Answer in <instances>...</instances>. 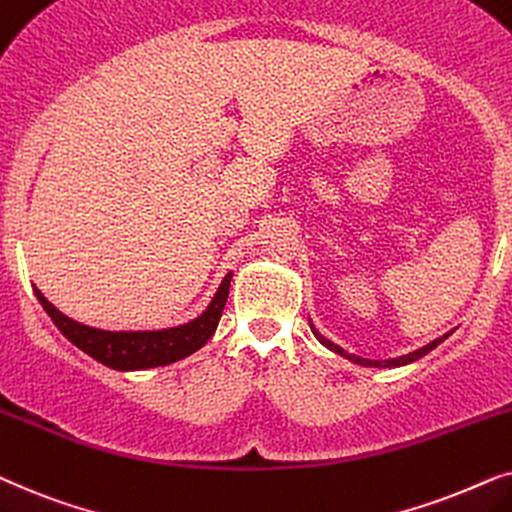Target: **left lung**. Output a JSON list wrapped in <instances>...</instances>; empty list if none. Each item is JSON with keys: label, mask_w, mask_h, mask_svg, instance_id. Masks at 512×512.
<instances>
[{"label": "left lung", "mask_w": 512, "mask_h": 512, "mask_svg": "<svg viewBox=\"0 0 512 512\" xmlns=\"http://www.w3.org/2000/svg\"><path fill=\"white\" fill-rule=\"evenodd\" d=\"M311 332H313V335H316L318 342L323 344V346H327V349H330V351H335V353H339V356L349 358L351 363H358V365H365V367H400V365H410V363H414V360L424 358L426 353H431V351L435 349V346L442 344V342H445V339L449 337V332H447V335H442V337H438V339H433L431 344L421 346V349L412 351V353H407V356H400V358H388V360H370V358H360V356H353V353L344 351L342 346H337L335 342H330V339H325V337L320 335V332L316 330V327H313V323H311Z\"/></svg>", "instance_id": "1"}]
</instances>
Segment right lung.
<instances>
[{"mask_svg":"<svg viewBox=\"0 0 512 512\" xmlns=\"http://www.w3.org/2000/svg\"><path fill=\"white\" fill-rule=\"evenodd\" d=\"M231 276L234 274L229 271L222 278L220 288H217L215 297L210 299V304L201 316L189 320V323L166 327V330H100V327H91L67 318L37 288H34V295H37L39 304L44 306V311L49 313L58 330L77 349L88 353L98 363L112 367V370L131 372L177 363V360L199 351L213 337L217 323H220L222 309L229 297Z\"/></svg>","mask_w":512,"mask_h":512,"instance_id":"add662e5","label":"right lung"}]
</instances>
